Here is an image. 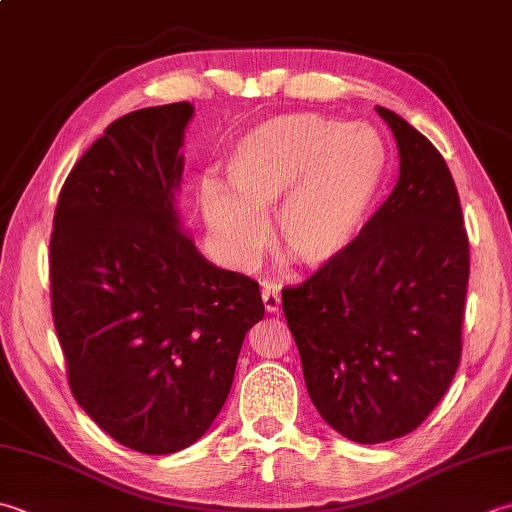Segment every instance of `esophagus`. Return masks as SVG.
I'll return each instance as SVG.
<instances>
[{
    "mask_svg": "<svg viewBox=\"0 0 512 512\" xmlns=\"http://www.w3.org/2000/svg\"><path fill=\"white\" fill-rule=\"evenodd\" d=\"M262 302L268 313H277L279 306H282V295H279V290L275 286H264Z\"/></svg>",
    "mask_w": 512,
    "mask_h": 512,
    "instance_id": "obj_1",
    "label": "esophagus"
}]
</instances>
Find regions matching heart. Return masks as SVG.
<instances>
[{
  "label": "heart",
  "instance_id": "b5f03b06",
  "mask_svg": "<svg viewBox=\"0 0 512 512\" xmlns=\"http://www.w3.org/2000/svg\"><path fill=\"white\" fill-rule=\"evenodd\" d=\"M388 150L373 126L317 113L264 119L224 159L228 193L199 188V210L228 264L248 268L268 239L304 268H322L362 233L382 193Z\"/></svg>",
  "mask_w": 512,
  "mask_h": 512
}]
</instances>
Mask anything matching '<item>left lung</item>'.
<instances>
[{
  "mask_svg": "<svg viewBox=\"0 0 512 512\" xmlns=\"http://www.w3.org/2000/svg\"><path fill=\"white\" fill-rule=\"evenodd\" d=\"M399 177L346 253L282 293L317 413L357 444L404 437L433 413L462 357L468 237L453 175L404 117Z\"/></svg>",
  "mask_w": 512,
  "mask_h": 512,
  "instance_id": "1",
  "label": "left lung"
}]
</instances>
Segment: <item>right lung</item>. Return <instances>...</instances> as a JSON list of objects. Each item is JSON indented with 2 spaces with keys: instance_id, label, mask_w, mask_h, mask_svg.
<instances>
[{
  "instance_id": "add662e5",
  "label": "right lung",
  "mask_w": 512,
  "mask_h": 512,
  "mask_svg": "<svg viewBox=\"0 0 512 512\" xmlns=\"http://www.w3.org/2000/svg\"><path fill=\"white\" fill-rule=\"evenodd\" d=\"M188 102L133 110L70 170L50 237L55 330L77 404L146 455L188 448L222 410L259 286L199 253L179 217Z\"/></svg>"
}]
</instances>
